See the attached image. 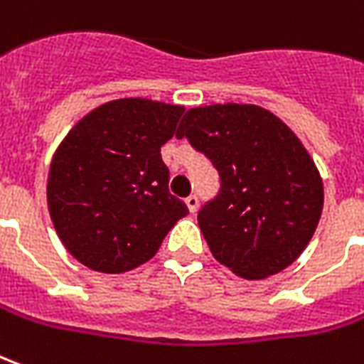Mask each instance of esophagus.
<instances>
[{
    "label": "esophagus",
    "mask_w": 364,
    "mask_h": 364,
    "mask_svg": "<svg viewBox=\"0 0 364 364\" xmlns=\"http://www.w3.org/2000/svg\"><path fill=\"white\" fill-rule=\"evenodd\" d=\"M185 205L189 208V213H197V208H199V199H197L195 195H189V197L185 199Z\"/></svg>",
    "instance_id": "obj_1"
}]
</instances>
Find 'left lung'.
Wrapping results in <instances>:
<instances>
[{
	"instance_id": "left-lung-1",
	"label": "left lung",
	"mask_w": 364,
	"mask_h": 364,
	"mask_svg": "<svg viewBox=\"0 0 364 364\" xmlns=\"http://www.w3.org/2000/svg\"><path fill=\"white\" fill-rule=\"evenodd\" d=\"M177 138L220 177L218 195L197 215L213 256L246 279L296 262L323 210V183L296 134L260 106L215 104L187 110Z\"/></svg>"
}]
</instances>
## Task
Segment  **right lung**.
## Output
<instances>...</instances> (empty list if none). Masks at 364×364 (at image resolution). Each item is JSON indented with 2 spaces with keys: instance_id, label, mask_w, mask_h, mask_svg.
<instances>
[{
  "instance_id": "right-lung-1",
  "label": "right lung",
  "mask_w": 364,
  "mask_h": 364,
  "mask_svg": "<svg viewBox=\"0 0 364 364\" xmlns=\"http://www.w3.org/2000/svg\"><path fill=\"white\" fill-rule=\"evenodd\" d=\"M183 112L147 98L112 100L86 114L58 146L47 183L50 220L65 248L90 270L138 268L189 215L169 193L161 159Z\"/></svg>"
}]
</instances>
